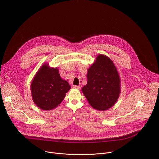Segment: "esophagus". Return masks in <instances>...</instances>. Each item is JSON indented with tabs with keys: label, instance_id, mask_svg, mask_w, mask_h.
I'll return each mask as SVG.
<instances>
[{
	"label": "esophagus",
	"instance_id": "obj_1",
	"mask_svg": "<svg viewBox=\"0 0 159 159\" xmlns=\"http://www.w3.org/2000/svg\"><path fill=\"white\" fill-rule=\"evenodd\" d=\"M73 88L80 89V85H73Z\"/></svg>",
	"mask_w": 159,
	"mask_h": 159
}]
</instances>
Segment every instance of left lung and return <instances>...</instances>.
Instances as JSON below:
<instances>
[{"label": "left lung", "mask_w": 159, "mask_h": 159, "mask_svg": "<svg viewBox=\"0 0 159 159\" xmlns=\"http://www.w3.org/2000/svg\"><path fill=\"white\" fill-rule=\"evenodd\" d=\"M87 82L82 91L94 109L106 111L114 106L121 93L120 77L113 61L99 54L87 70Z\"/></svg>", "instance_id": "8db88e82"}]
</instances>
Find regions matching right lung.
Masks as SVG:
<instances>
[{
	"label": "right lung",
	"instance_id": "1",
	"mask_svg": "<svg viewBox=\"0 0 159 159\" xmlns=\"http://www.w3.org/2000/svg\"><path fill=\"white\" fill-rule=\"evenodd\" d=\"M71 87L61 79L57 68L44 63L34 76L31 84V96L41 109L49 111L56 108L63 100Z\"/></svg>",
	"mask_w": 159,
	"mask_h": 159
}]
</instances>
